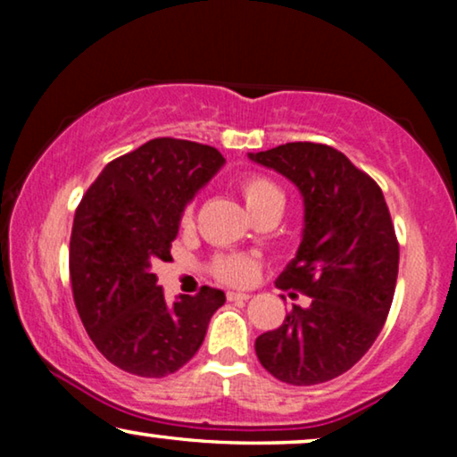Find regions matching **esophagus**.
Listing matches in <instances>:
<instances>
[{
	"instance_id": "esophagus-1",
	"label": "esophagus",
	"mask_w": 457,
	"mask_h": 457,
	"mask_svg": "<svg viewBox=\"0 0 457 457\" xmlns=\"http://www.w3.org/2000/svg\"><path fill=\"white\" fill-rule=\"evenodd\" d=\"M227 297H228V302H247L249 297V293H239V291H228L227 293Z\"/></svg>"
}]
</instances>
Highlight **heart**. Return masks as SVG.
I'll return each mask as SVG.
<instances>
[{
  "mask_svg": "<svg viewBox=\"0 0 457 457\" xmlns=\"http://www.w3.org/2000/svg\"><path fill=\"white\" fill-rule=\"evenodd\" d=\"M243 204L249 212V216L253 220H258L262 216H280L285 210V193L280 187L274 183L272 179L262 177V174H252V177L243 179L239 185ZM180 222L185 227H189L193 222V204L185 205ZM214 272L218 278H222L224 283L230 285H247L252 283L258 274V262L249 255L233 253V255H222L216 260Z\"/></svg>",
  "mask_w": 457,
  "mask_h": 457,
  "instance_id": "obj_1",
  "label": "heart"
}]
</instances>
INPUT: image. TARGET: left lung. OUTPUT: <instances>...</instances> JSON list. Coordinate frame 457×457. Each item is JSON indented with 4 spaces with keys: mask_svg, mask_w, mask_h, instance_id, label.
Returning <instances> with one entry per match:
<instances>
[{
    "mask_svg": "<svg viewBox=\"0 0 457 457\" xmlns=\"http://www.w3.org/2000/svg\"><path fill=\"white\" fill-rule=\"evenodd\" d=\"M247 155L302 193V243L277 287L312 297L260 335L255 353L283 383H327L372 347L389 314L399 268L389 208L380 187L328 145L297 141Z\"/></svg>",
    "mask_w": 457,
    "mask_h": 457,
    "instance_id": "8db88e82",
    "label": "left lung"
}]
</instances>
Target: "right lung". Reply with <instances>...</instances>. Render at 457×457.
Returning a JSON list of instances; mask_svg holds the SVG:
<instances>
[{"instance_id": "1", "label": "right lung", "mask_w": 457, "mask_h": 457, "mask_svg": "<svg viewBox=\"0 0 457 457\" xmlns=\"http://www.w3.org/2000/svg\"><path fill=\"white\" fill-rule=\"evenodd\" d=\"M222 166L216 147L162 137L110 162L80 199L71 237L74 303L96 347L124 372H177L227 302L202 287L168 303L152 272L172 260L185 205Z\"/></svg>"}]
</instances>
